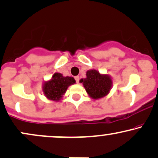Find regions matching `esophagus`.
<instances>
[{
    "instance_id": "1",
    "label": "esophagus",
    "mask_w": 158,
    "mask_h": 158,
    "mask_svg": "<svg viewBox=\"0 0 158 158\" xmlns=\"http://www.w3.org/2000/svg\"><path fill=\"white\" fill-rule=\"evenodd\" d=\"M74 79H75L76 81H77V83H79V77H78V76H77V77H74Z\"/></svg>"
}]
</instances>
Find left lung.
<instances>
[{"mask_svg":"<svg viewBox=\"0 0 158 158\" xmlns=\"http://www.w3.org/2000/svg\"><path fill=\"white\" fill-rule=\"evenodd\" d=\"M88 95L92 99H97L106 97L112 87V79L110 76L99 73L96 70H89L86 78L80 79Z\"/></svg>","mask_w":158,"mask_h":158,"instance_id":"8db88e82","label":"left lung"}]
</instances>
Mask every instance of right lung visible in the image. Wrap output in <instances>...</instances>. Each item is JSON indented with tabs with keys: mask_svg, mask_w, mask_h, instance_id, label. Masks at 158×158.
Returning a JSON list of instances; mask_svg holds the SVG:
<instances>
[{
	"mask_svg": "<svg viewBox=\"0 0 158 158\" xmlns=\"http://www.w3.org/2000/svg\"><path fill=\"white\" fill-rule=\"evenodd\" d=\"M75 82L73 77H63L61 73H55L50 80L44 82L43 92L48 99L57 102L61 99L68 87Z\"/></svg>",
	"mask_w": 158,
	"mask_h": 158,
	"instance_id": "right-lung-1",
	"label": "right lung"
}]
</instances>
